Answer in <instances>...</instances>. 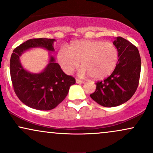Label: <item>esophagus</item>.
Here are the masks:
<instances>
[{
  "mask_svg": "<svg viewBox=\"0 0 153 153\" xmlns=\"http://www.w3.org/2000/svg\"><path fill=\"white\" fill-rule=\"evenodd\" d=\"M75 81H76V83H84L83 80H79V79H76V80H75Z\"/></svg>",
  "mask_w": 153,
  "mask_h": 153,
  "instance_id": "34e87169",
  "label": "esophagus"
}]
</instances>
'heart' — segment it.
<instances>
[{"instance_id":"b5f03b06","label":"heart","mask_w":153,"mask_h":153,"mask_svg":"<svg viewBox=\"0 0 153 153\" xmlns=\"http://www.w3.org/2000/svg\"><path fill=\"white\" fill-rule=\"evenodd\" d=\"M119 59L117 47L100 40H78L59 50L57 60L67 74H72L81 62L80 74L94 80L108 77L113 73Z\"/></svg>"}]
</instances>
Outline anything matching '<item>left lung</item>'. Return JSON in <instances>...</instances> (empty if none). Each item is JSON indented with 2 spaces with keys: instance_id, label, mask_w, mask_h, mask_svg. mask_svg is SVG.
<instances>
[{
  "instance_id": "obj_1",
  "label": "left lung",
  "mask_w": 153,
  "mask_h": 153,
  "mask_svg": "<svg viewBox=\"0 0 153 153\" xmlns=\"http://www.w3.org/2000/svg\"><path fill=\"white\" fill-rule=\"evenodd\" d=\"M119 52L117 67L109 77L96 82L90 96L105 107H114L127 102L138 87L141 58L138 49L125 39L118 36L114 41Z\"/></svg>"
}]
</instances>
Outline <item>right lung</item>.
<instances>
[{
    "mask_svg": "<svg viewBox=\"0 0 153 153\" xmlns=\"http://www.w3.org/2000/svg\"><path fill=\"white\" fill-rule=\"evenodd\" d=\"M54 39H31L13 51L10 59V73L13 90L24 104L37 110H51L65 99L70 87L75 79L66 75L54 57L40 73H31L23 68L20 56L24 51L35 47H43L54 51Z\"/></svg>",
    "mask_w": 153,
    "mask_h": 153,
    "instance_id": "obj_1",
    "label": "right lung"
}]
</instances>
